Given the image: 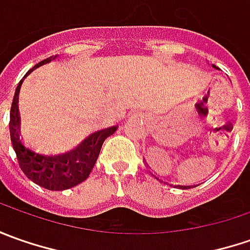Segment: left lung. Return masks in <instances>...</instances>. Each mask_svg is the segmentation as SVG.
Returning <instances> with one entry per match:
<instances>
[{
	"mask_svg": "<svg viewBox=\"0 0 250 250\" xmlns=\"http://www.w3.org/2000/svg\"><path fill=\"white\" fill-rule=\"evenodd\" d=\"M213 68H216V65H213ZM177 187H179V188H187V187H181V185H177Z\"/></svg>",
	"mask_w": 250,
	"mask_h": 250,
	"instance_id": "obj_1",
	"label": "left lung"
}]
</instances>
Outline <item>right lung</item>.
I'll use <instances>...</instances> for the list:
<instances>
[{
  "label": "right lung",
  "instance_id": "1",
  "mask_svg": "<svg viewBox=\"0 0 250 250\" xmlns=\"http://www.w3.org/2000/svg\"><path fill=\"white\" fill-rule=\"evenodd\" d=\"M55 58L57 55L45 58L39 63H36L33 68L24 75V78L30 72H33L34 69H37L39 66L51 62ZM23 79L19 82L15 90L14 100L11 105V122H9L11 142L18 157L19 167L30 181H33L34 184L45 188L48 190H65V189H71L82 184L83 181H86L90 175L91 169L99 159L104 140L117 130V126H111V128H105V129L91 133L79 146L62 154L48 156V154L37 153L34 150L26 147L19 136L21 118H19V107H18L19 90H21Z\"/></svg>",
  "mask_w": 250,
  "mask_h": 250
}]
</instances>
